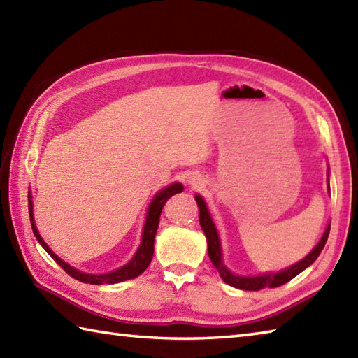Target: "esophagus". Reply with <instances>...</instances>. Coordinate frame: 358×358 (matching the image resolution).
Segmentation results:
<instances>
[{"instance_id": "esophagus-1", "label": "esophagus", "mask_w": 358, "mask_h": 358, "mask_svg": "<svg viewBox=\"0 0 358 358\" xmlns=\"http://www.w3.org/2000/svg\"><path fill=\"white\" fill-rule=\"evenodd\" d=\"M189 183H191L194 187H199V185H200V178H191V181H189Z\"/></svg>"}]
</instances>
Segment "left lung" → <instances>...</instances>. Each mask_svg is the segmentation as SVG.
<instances>
[{
  "label": "left lung",
  "instance_id": "8db88e82",
  "mask_svg": "<svg viewBox=\"0 0 358 358\" xmlns=\"http://www.w3.org/2000/svg\"><path fill=\"white\" fill-rule=\"evenodd\" d=\"M195 201L199 204V210H200V224L201 229L206 235L208 240V252H209V258L212 264L215 266L220 277L223 278L224 283H227L229 286H234L237 289H243V291H260V289L264 287H278L281 285L287 283L289 280H292L295 275H299L301 271H305L308 266L313 264L317 257L320 255V252L323 250L326 240L329 237V229L331 224H328L326 231L323 234L322 240L318 241V245L310 250V252L300 260L299 263H295L291 268H287L281 272L277 273H263V275H257V277H241V275H235L229 269L226 268L222 258V245H220V238H218V232L215 229V224L212 222V218L209 215V210L206 208V203L201 199L200 195L195 196Z\"/></svg>",
  "mask_w": 358,
  "mask_h": 358
}]
</instances>
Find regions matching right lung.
<instances>
[{
  "label": "right lung",
  "mask_w": 358,
  "mask_h": 358,
  "mask_svg": "<svg viewBox=\"0 0 358 358\" xmlns=\"http://www.w3.org/2000/svg\"><path fill=\"white\" fill-rule=\"evenodd\" d=\"M180 192H183V185L173 183L171 186H167L166 189H163V191H159L154 196V200H152L149 204L146 223H144V227H143L141 245L138 250H136V254L134 255L131 262L123 266V268L112 271L109 273H101V275H92V273H86V272H80L78 269H73L72 266L64 263L62 258H58L52 252V249L45 245L44 240L41 238V235L36 231V226L34 222V212H32L34 206H32V200H30V195H29V217H30V223H32V231L35 234L36 240L40 241V245L45 249V252H48L53 260L62 266V268L69 273L71 277H73L78 281H83V283H90V285H115V283H120V281L136 278L148 269V266L150 264V260H152V255H154V240L158 229L159 215H162V210L164 208L166 201L169 200L172 195L180 194Z\"/></svg>",
  "instance_id": "1"
}]
</instances>
